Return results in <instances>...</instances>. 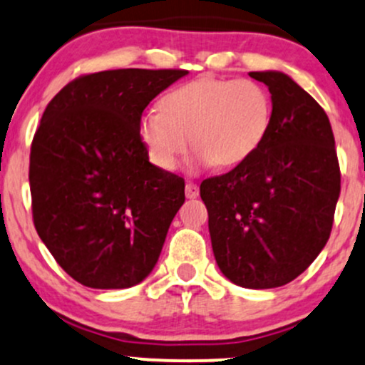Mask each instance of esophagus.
Listing matches in <instances>:
<instances>
[{"label": "esophagus", "instance_id": "obj_1", "mask_svg": "<svg viewBox=\"0 0 365 365\" xmlns=\"http://www.w3.org/2000/svg\"><path fill=\"white\" fill-rule=\"evenodd\" d=\"M185 195L189 199H195L199 195V187L195 185V183H192V182H189L185 185Z\"/></svg>", "mask_w": 365, "mask_h": 365}]
</instances>
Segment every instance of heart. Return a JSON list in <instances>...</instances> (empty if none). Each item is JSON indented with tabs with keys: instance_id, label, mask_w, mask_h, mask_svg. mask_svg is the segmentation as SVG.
I'll use <instances>...</instances> for the list:
<instances>
[{
	"instance_id": "1",
	"label": "heart",
	"mask_w": 365,
	"mask_h": 365,
	"mask_svg": "<svg viewBox=\"0 0 365 365\" xmlns=\"http://www.w3.org/2000/svg\"><path fill=\"white\" fill-rule=\"evenodd\" d=\"M272 100L253 79L201 78L168 91L161 110L143 112L138 135L152 163L173 171L192 143L195 161L237 166L263 145ZM191 140H188V137Z\"/></svg>"
}]
</instances>
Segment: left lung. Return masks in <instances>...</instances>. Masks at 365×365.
Returning <instances> with one entry per match:
<instances>
[{
    "label": "left lung",
    "instance_id": "obj_1",
    "mask_svg": "<svg viewBox=\"0 0 365 365\" xmlns=\"http://www.w3.org/2000/svg\"><path fill=\"white\" fill-rule=\"evenodd\" d=\"M250 76L272 95L270 131L253 158L204 180L201 199L222 274L270 289L303 274L324 250L341 175L322 107L284 72Z\"/></svg>",
    "mask_w": 365,
    "mask_h": 365
}]
</instances>
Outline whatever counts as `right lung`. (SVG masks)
<instances>
[{
    "mask_svg": "<svg viewBox=\"0 0 365 365\" xmlns=\"http://www.w3.org/2000/svg\"><path fill=\"white\" fill-rule=\"evenodd\" d=\"M187 74L95 72L63 86L43 112L29 164L34 227L83 286H137L158 263L185 183L149 163L138 121Z\"/></svg>",
    "mask_w": 365,
    "mask_h": 365,
    "instance_id": "1",
    "label": "right lung"
}]
</instances>
